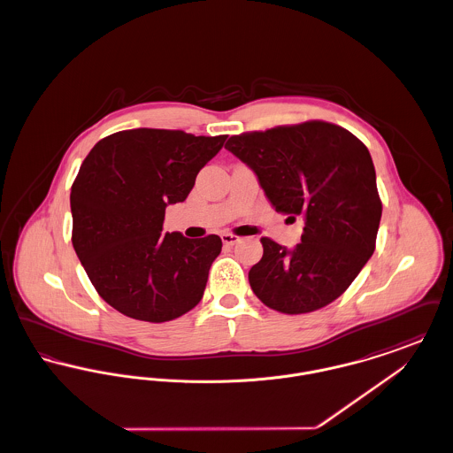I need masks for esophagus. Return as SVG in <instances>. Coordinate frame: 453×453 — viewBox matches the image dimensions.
I'll list each match as a JSON object with an SVG mask.
<instances>
[{
    "instance_id": "34e87169",
    "label": "esophagus",
    "mask_w": 453,
    "mask_h": 453,
    "mask_svg": "<svg viewBox=\"0 0 453 453\" xmlns=\"http://www.w3.org/2000/svg\"><path fill=\"white\" fill-rule=\"evenodd\" d=\"M220 239H222V242H224V244H227V246H234L236 242L241 241V237L236 236V234H233V233H222V234H220Z\"/></svg>"
}]
</instances>
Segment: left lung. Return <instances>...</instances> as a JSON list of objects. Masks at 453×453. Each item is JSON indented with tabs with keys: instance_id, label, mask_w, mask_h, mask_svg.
<instances>
[{
	"instance_id": "obj_1",
	"label": "left lung",
	"mask_w": 453,
	"mask_h": 453,
	"mask_svg": "<svg viewBox=\"0 0 453 453\" xmlns=\"http://www.w3.org/2000/svg\"><path fill=\"white\" fill-rule=\"evenodd\" d=\"M226 150L257 173L277 212L305 222L294 250L261 237L263 257L248 275L257 297L283 314L336 301L373 255L382 216L365 144L340 126L307 120L231 135Z\"/></svg>"
}]
</instances>
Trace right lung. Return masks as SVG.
I'll return each mask as SVG.
<instances>
[{"mask_svg": "<svg viewBox=\"0 0 453 453\" xmlns=\"http://www.w3.org/2000/svg\"><path fill=\"white\" fill-rule=\"evenodd\" d=\"M226 139L120 130L85 157L71 187V241L98 296L124 316L165 323L202 299L220 237L163 233V222Z\"/></svg>", "mask_w": 453, "mask_h": 453, "instance_id": "add662e5", "label": "right lung"}]
</instances>
